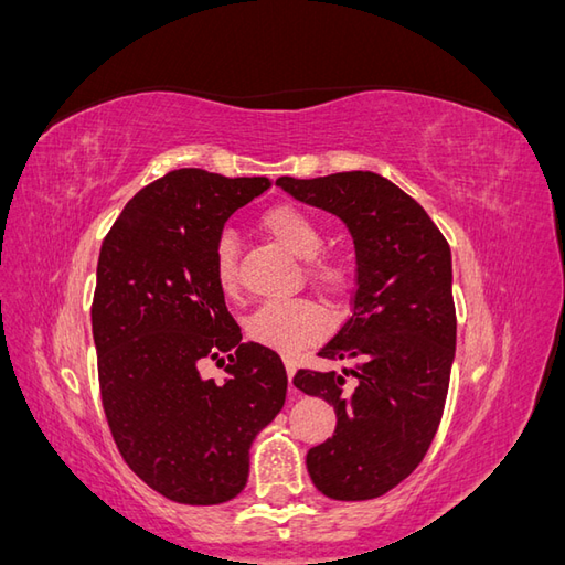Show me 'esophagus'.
Wrapping results in <instances>:
<instances>
[{"mask_svg":"<svg viewBox=\"0 0 565 565\" xmlns=\"http://www.w3.org/2000/svg\"><path fill=\"white\" fill-rule=\"evenodd\" d=\"M285 370H287V380H289V393H297V388H295V384H292V377H295V372H297L295 358L285 355Z\"/></svg>","mask_w":565,"mask_h":565,"instance_id":"esophagus-1","label":"esophagus"}]
</instances>
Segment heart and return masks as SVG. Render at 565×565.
Wrapping results in <instances>:
<instances>
[{"label": "heart", "mask_w": 565, "mask_h": 565, "mask_svg": "<svg viewBox=\"0 0 565 565\" xmlns=\"http://www.w3.org/2000/svg\"><path fill=\"white\" fill-rule=\"evenodd\" d=\"M264 228L299 259H313L309 276L320 292L339 297L353 280L351 262L341 256L316 259L324 245V231L320 221L299 204L282 202L270 207L264 218ZM214 280L224 295L237 292V245L233 233H221L214 245ZM328 328L324 313L311 301L301 299H273L262 303L247 318V334L264 347L292 353L313 344Z\"/></svg>", "instance_id": "obj_1"}]
</instances>
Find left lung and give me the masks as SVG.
Listing matches in <instances>:
<instances>
[{"label":"left lung","instance_id":"left-lung-1","mask_svg":"<svg viewBox=\"0 0 565 565\" xmlns=\"http://www.w3.org/2000/svg\"><path fill=\"white\" fill-rule=\"evenodd\" d=\"M276 183L344 221L355 247L353 311L318 351L351 367L295 374L299 391L337 413L306 467L332 500L380 498L419 467L446 407L457 339L450 245L419 202L374 172Z\"/></svg>","mask_w":565,"mask_h":565}]
</instances>
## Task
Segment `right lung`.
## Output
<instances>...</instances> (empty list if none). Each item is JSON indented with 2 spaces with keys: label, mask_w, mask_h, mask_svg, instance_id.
I'll list each match as a JSON object with an SVG mask.
<instances>
[{
  "label": "right lung",
  "mask_w": 565,
  "mask_h": 565,
  "mask_svg": "<svg viewBox=\"0 0 565 565\" xmlns=\"http://www.w3.org/2000/svg\"><path fill=\"white\" fill-rule=\"evenodd\" d=\"M268 185L174 169L127 202L100 245L92 330L106 419L129 469L179 504L233 500L252 440L285 405L280 355L245 344L214 280L224 224ZM204 356L224 383L201 377Z\"/></svg>",
  "instance_id": "obj_1"
}]
</instances>
